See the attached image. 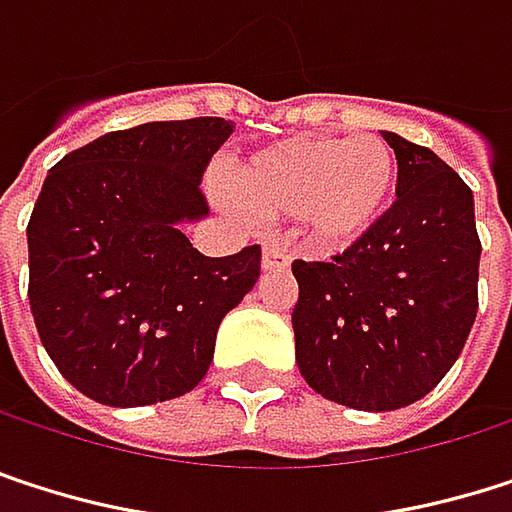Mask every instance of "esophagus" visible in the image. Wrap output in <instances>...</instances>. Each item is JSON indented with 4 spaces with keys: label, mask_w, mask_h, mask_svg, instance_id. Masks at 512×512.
<instances>
[{
    "label": "esophagus",
    "mask_w": 512,
    "mask_h": 512,
    "mask_svg": "<svg viewBox=\"0 0 512 512\" xmlns=\"http://www.w3.org/2000/svg\"><path fill=\"white\" fill-rule=\"evenodd\" d=\"M289 262H292L289 247H283L277 241H268L265 244V250H262V268L265 271H283V268H289Z\"/></svg>",
    "instance_id": "1"
}]
</instances>
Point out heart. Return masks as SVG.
<instances>
[{
	"instance_id": "heart-1",
	"label": "heart",
	"mask_w": 512,
	"mask_h": 512,
	"mask_svg": "<svg viewBox=\"0 0 512 512\" xmlns=\"http://www.w3.org/2000/svg\"><path fill=\"white\" fill-rule=\"evenodd\" d=\"M396 157L376 133L355 139L295 136L232 175V193L259 217H301L319 247H346L373 229L393 196Z\"/></svg>"
}]
</instances>
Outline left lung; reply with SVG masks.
<instances>
[{
	"instance_id": "1",
	"label": "left lung",
	"mask_w": 512,
	"mask_h": 512,
	"mask_svg": "<svg viewBox=\"0 0 512 512\" xmlns=\"http://www.w3.org/2000/svg\"><path fill=\"white\" fill-rule=\"evenodd\" d=\"M382 136L396 154V202L349 250L292 262L298 370L325 399L361 411L411 405L447 376L480 277L471 187L426 145Z\"/></svg>"
}]
</instances>
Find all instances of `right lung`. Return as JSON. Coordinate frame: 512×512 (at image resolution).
Wrapping results in <instances>:
<instances>
[{"label": "right lung", "mask_w": 512, "mask_h": 512, "mask_svg": "<svg viewBox=\"0 0 512 512\" xmlns=\"http://www.w3.org/2000/svg\"><path fill=\"white\" fill-rule=\"evenodd\" d=\"M217 116L113 130L65 154L29 220V307L59 373L101 405L175 399L202 382L223 316L256 286L262 247L202 256V175Z\"/></svg>", "instance_id": "obj_1"}]
</instances>
